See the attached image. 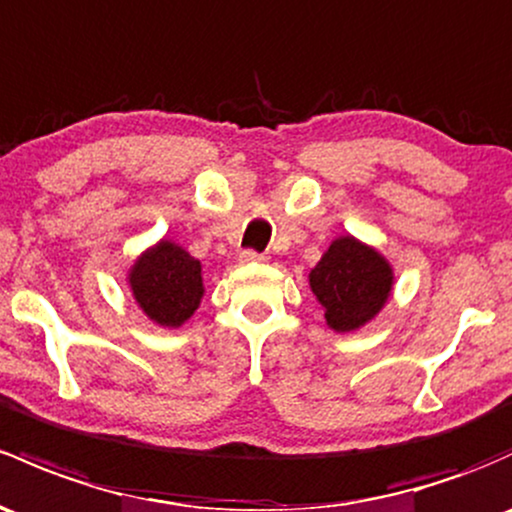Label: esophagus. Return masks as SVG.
<instances>
[{
    "label": "esophagus",
    "instance_id": "esophagus-1",
    "mask_svg": "<svg viewBox=\"0 0 512 512\" xmlns=\"http://www.w3.org/2000/svg\"><path fill=\"white\" fill-rule=\"evenodd\" d=\"M240 260L242 262H265V255H260V252H255V250H245L240 255Z\"/></svg>",
    "mask_w": 512,
    "mask_h": 512
}]
</instances>
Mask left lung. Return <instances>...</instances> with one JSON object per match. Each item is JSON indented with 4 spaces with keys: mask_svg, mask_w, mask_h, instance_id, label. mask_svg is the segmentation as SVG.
<instances>
[{
    "mask_svg": "<svg viewBox=\"0 0 512 512\" xmlns=\"http://www.w3.org/2000/svg\"><path fill=\"white\" fill-rule=\"evenodd\" d=\"M311 292L324 306L333 331H355L385 306L392 270L373 247L355 238H338L309 274Z\"/></svg>",
    "mask_w": 512,
    "mask_h": 512,
    "instance_id": "1",
    "label": "left lung"
}]
</instances>
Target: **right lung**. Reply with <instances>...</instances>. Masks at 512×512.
Returning <instances> with one entry per match:
<instances>
[{
    "label": "right lung",
    "instance_id": "add662e5",
    "mask_svg": "<svg viewBox=\"0 0 512 512\" xmlns=\"http://www.w3.org/2000/svg\"><path fill=\"white\" fill-rule=\"evenodd\" d=\"M129 287L154 324L181 326L201 304V262L193 260L184 247L161 240L134 262Z\"/></svg>",
    "mask_w": 512,
    "mask_h": 512
}]
</instances>
